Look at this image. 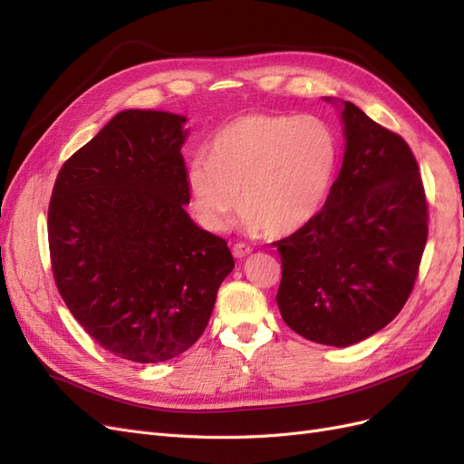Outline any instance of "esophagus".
<instances>
[{
  "mask_svg": "<svg viewBox=\"0 0 464 464\" xmlns=\"http://www.w3.org/2000/svg\"><path fill=\"white\" fill-rule=\"evenodd\" d=\"M232 254H234L236 259H244V257H247L251 254V247L247 244H236L232 247Z\"/></svg>",
  "mask_w": 464,
  "mask_h": 464,
  "instance_id": "esophagus-1",
  "label": "esophagus"
}]
</instances>
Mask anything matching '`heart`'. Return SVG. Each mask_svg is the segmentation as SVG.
I'll return each instance as SVG.
<instances>
[{
	"instance_id": "1",
	"label": "heart",
	"mask_w": 464,
	"mask_h": 464,
	"mask_svg": "<svg viewBox=\"0 0 464 464\" xmlns=\"http://www.w3.org/2000/svg\"><path fill=\"white\" fill-rule=\"evenodd\" d=\"M334 166L336 139L323 120L247 114L224 125L186 178L207 228H227L242 198L246 230L283 236L319 213Z\"/></svg>"
}]
</instances>
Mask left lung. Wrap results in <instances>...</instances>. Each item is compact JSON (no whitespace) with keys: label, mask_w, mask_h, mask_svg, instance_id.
<instances>
[{"label":"left lung","mask_w":464,"mask_h":464,"mask_svg":"<svg viewBox=\"0 0 464 464\" xmlns=\"http://www.w3.org/2000/svg\"><path fill=\"white\" fill-rule=\"evenodd\" d=\"M331 101V98H327ZM344 160L319 213L275 242L276 304L304 339L350 346L399 315L428 240V201L404 139L343 102Z\"/></svg>","instance_id":"8db88e82"}]
</instances>
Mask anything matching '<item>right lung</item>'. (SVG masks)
<instances>
[{"mask_svg": "<svg viewBox=\"0 0 464 464\" xmlns=\"http://www.w3.org/2000/svg\"><path fill=\"white\" fill-rule=\"evenodd\" d=\"M184 123L170 111H120L65 160L48 207L69 312L96 344L139 363L186 353L234 269L227 240L186 213Z\"/></svg>", "mask_w": 464, "mask_h": 464, "instance_id": "add662e5", "label": "right lung"}]
</instances>
